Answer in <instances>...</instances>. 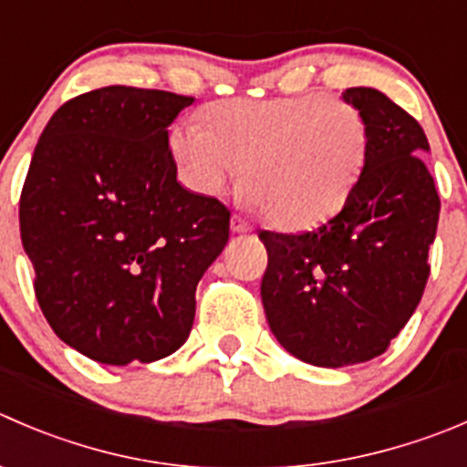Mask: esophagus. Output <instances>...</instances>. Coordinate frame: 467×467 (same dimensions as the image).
<instances>
[{"instance_id": "34e87169", "label": "esophagus", "mask_w": 467, "mask_h": 467, "mask_svg": "<svg viewBox=\"0 0 467 467\" xmlns=\"http://www.w3.org/2000/svg\"><path fill=\"white\" fill-rule=\"evenodd\" d=\"M230 225H233V233H248V230H251V223H248V221L239 214L233 216Z\"/></svg>"}]
</instances>
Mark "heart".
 I'll list each match as a JSON object with an SVG mask.
<instances>
[{
	"mask_svg": "<svg viewBox=\"0 0 467 467\" xmlns=\"http://www.w3.org/2000/svg\"><path fill=\"white\" fill-rule=\"evenodd\" d=\"M202 123L171 130L184 182L205 196L228 192L242 173L246 198L283 228H306L344 205L369 148L363 111L324 93L228 99Z\"/></svg>",
	"mask_w": 467,
	"mask_h": 467,
	"instance_id": "heart-1",
	"label": "heart"
}]
</instances>
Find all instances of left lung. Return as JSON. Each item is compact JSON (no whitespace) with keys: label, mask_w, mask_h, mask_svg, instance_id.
<instances>
[{"label":"left lung","mask_w":467,"mask_h":467,"mask_svg":"<svg viewBox=\"0 0 467 467\" xmlns=\"http://www.w3.org/2000/svg\"><path fill=\"white\" fill-rule=\"evenodd\" d=\"M369 148L344 207L306 233L260 230L269 265L262 303L271 333L317 368L368 363L390 347L427 287L441 198L418 120L377 88H347Z\"/></svg>","instance_id":"1"}]
</instances>
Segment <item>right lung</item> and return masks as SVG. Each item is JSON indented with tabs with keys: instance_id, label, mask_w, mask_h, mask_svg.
Listing matches in <instances>:
<instances>
[{
	"instance_id": "right-lung-1",
	"label": "right lung",
	"mask_w": 467,
	"mask_h": 467,
	"mask_svg": "<svg viewBox=\"0 0 467 467\" xmlns=\"http://www.w3.org/2000/svg\"><path fill=\"white\" fill-rule=\"evenodd\" d=\"M189 95L88 90L45 125L20 193V237L54 333L104 365L152 363L187 342L196 287L230 210L178 182L169 128Z\"/></svg>"
}]
</instances>
